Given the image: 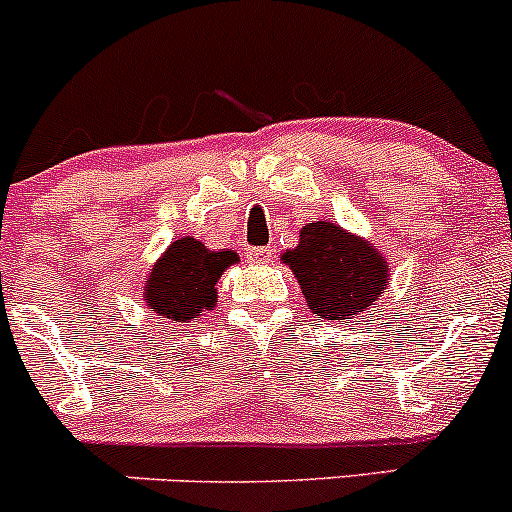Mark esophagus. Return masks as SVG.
<instances>
[{
  "label": "esophagus",
  "mask_w": 512,
  "mask_h": 512,
  "mask_svg": "<svg viewBox=\"0 0 512 512\" xmlns=\"http://www.w3.org/2000/svg\"><path fill=\"white\" fill-rule=\"evenodd\" d=\"M272 255H275V252H272L270 247H250V250H247V260L257 262V265H260V262H270Z\"/></svg>",
  "instance_id": "esophagus-1"
}]
</instances>
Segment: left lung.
Returning <instances> with one entry per match:
<instances>
[{
  "label": "left lung",
  "mask_w": 512,
  "mask_h": 512,
  "mask_svg": "<svg viewBox=\"0 0 512 512\" xmlns=\"http://www.w3.org/2000/svg\"><path fill=\"white\" fill-rule=\"evenodd\" d=\"M297 277L312 314L322 319H352L384 294L389 265L364 237L327 220L299 230V245L282 255Z\"/></svg>",
  "instance_id": "obj_1"
}]
</instances>
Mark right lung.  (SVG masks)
<instances>
[{
	"label": "right lung",
	"instance_id": "obj_1",
	"mask_svg": "<svg viewBox=\"0 0 512 512\" xmlns=\"http://www.w3.org/2000/svg\"><path fill=\"white\" fill-rule=\"evenodd\" d=\"M240 262L235 250H208L200 240L185 235L168 245L148 275L143 299L151 312L170 322H190L218 302L220 275Z\"/></svg>",
	"mask_w": 512,
	"mask_h": 512
}]
</instances>
